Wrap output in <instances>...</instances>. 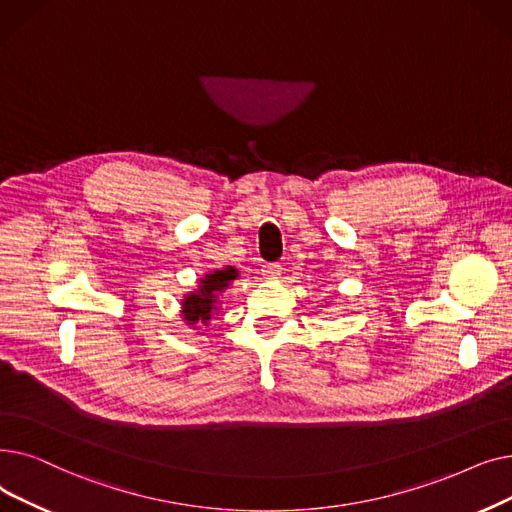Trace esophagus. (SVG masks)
<instances>
[{"label": "esophagus", "instance_id": "1", "mask_svg": "<svg viewBox=\"0 0 512 512\" xmlns=\"http://www.w3.org/2000/svg\"><path fill=\"white\" fill-rule=\"evenodd\" d=\"M262 275H264L266 279H275V277H279V275H281V264H279V262H269V264H264V266H262Z\"/></svg>", "mask_w": 512, "mask_h": 512}]
</instances>
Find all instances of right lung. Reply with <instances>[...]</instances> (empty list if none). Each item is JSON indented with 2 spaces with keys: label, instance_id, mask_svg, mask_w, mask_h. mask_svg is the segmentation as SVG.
Masks as SVG:
<instances>
[{
  "label": "right lung",
  "instance_id": "obj_1",
  "mask_svg": "<svg viewBox=\"0 0 512 512\" xmlns=\"http://www.w3.org/2000/svg\"><path fill=\"white\" fill-rule=\"evenodd\" d=\"M237 277V271L233 266L223 271H214L210 275H206V279H202L200 289L196 294H189L183 302V319L187 323H206L210 319V312L214 310L216 304V294L218 291H223L229 281H233Z\"/></svg>",
  "mask_w": 512,
  "mask_h": 512
}]
</instances>
